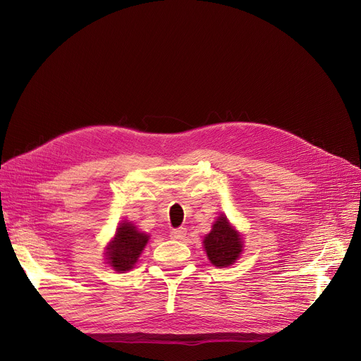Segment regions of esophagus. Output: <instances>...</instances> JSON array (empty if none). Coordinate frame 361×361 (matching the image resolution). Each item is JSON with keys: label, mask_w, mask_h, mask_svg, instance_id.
<instances>
[{"label": "esophagus", "mask_w": 361, "mask_h": 361, "mask_svg": "<svg viewBox=\"0 0 361 361\" xmlns=\"http://www.w3.org/2000/svg\"><path fill=\"white\" fill-rule=\"evenodd\" d=\"M187 235V230L185 228H177V230H173L169 233V237L174 238V240H184Z\"/></svg>", "instance_id": "1"}]
</instances>
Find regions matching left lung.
Masks as SVG:
<instances>
[{
  "instance_id": "1",
  "label": "left lung",
  "mask_w": 361,
  "mask_h": 361,
  "mask_svg": "<svg viewBox=\"0 0 361 361\" xmlns=\"http://www.w3.org/2000/svg\"><path fill=\"white\" fill-rule=\"evenodd\" d=\"M203 247L214 267L226 268L240 257L243 238L226 216L221 214L212 225L211 233L204 237Z\"/></svg>"
}]
</instances>
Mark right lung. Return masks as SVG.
Instances as JSON below:
<instances>
[{
  "label": "right lung",
  "instance_id": "right-lung-1",
  "mask_svg": "<svg viewBox=\"0 0 361 361\" xmlns=\"http://www.w3.org/2000/svg\"><path fill=\"white\" fill-rule=\"evenodd\" d=\"M149 235L137 230L131 222L123 221L116 233V237L106 245V260L109 267L117 272H126L135 268V264L142 255Z\"/></svg>",
  "mask_w": 361,
  "mask_h": 361
}]
</instances>
